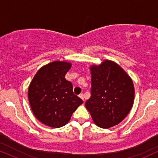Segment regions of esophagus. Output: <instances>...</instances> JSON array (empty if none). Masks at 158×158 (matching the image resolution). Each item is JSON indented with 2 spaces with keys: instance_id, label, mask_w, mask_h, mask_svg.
Segmentation results:
<instances>
[{
  "instance_id": "esophagus-1",
  "label": "esophagus",
  "mask_w": 158,
  "mask_h": 158,
  "mask_svg": "<svg viewBox=\"0 0 158 158\" xmlns=\"http://www.w3.org/2000/svg\"><path fill=\"white\" fill-rule=\"evenodd\" d=\"M79 97H80L81 99H82L83 101H85V99H84V94H79Z\"/></svg>"
}]
</instances>
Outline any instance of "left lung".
<instances>
[{"mask_svg":"<svg viewBox=\"0 0 158 158\" xmlns=\"http://www.w3.org/2000/svg\"><path fill=\"white\" fill-rule=\"evenodd\" d=\"M90 71L91 96L85 107L97 126L110 128L119 124L131 109L135 99L133 81L111 61L93 65Z\"/></svg>","mask_w":158,"mask_h":158,"instance_id":"left-lung-1","label":"left lung"}]
</instances>
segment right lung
<instances>
[{
	"mask_svg": "<svg viewBox=\"0 0 158 158\" xmlns=\"http://www.w3.org/2000/svg\"><path fill=\"white\" fill-rule=\"evenodd\" d=\"M70 63L53 61L39 69L30 83L28 98L33 114L41 123L60 128L69 122L83 101L73 94L64 77Z\"/></svg>",
	"mask_w": 158,
	"mask_h": 158,
	"instance_id": "right-lung-1",
	"label": "right lung"
}]
</instances>
